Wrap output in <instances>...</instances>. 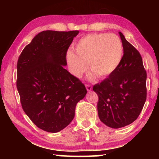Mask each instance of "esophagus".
<instances>
[{
    "instance_id": "obj_1",
    "label": "esophagus",
    "mask_w": 159,
    "mask_h": 159,
    "mask_svg": "<svg viewBox=\"0 0 159 159\" xmlns=\"http://www.w3.org/2000/svg\"><path fill=\"white\" fill-rule=\"evenodd\" d=\"M85 87H86V89H87L88 91H91V90H92V89H93V87L90 85L86 84L85 85Z\"/></svg>"
}]
</instances>
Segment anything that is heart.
Instances as JSON below:
<instances>
[{
    "instance_id": "1",
    "label": "heart",
    "mask_w": 159,
    "mask_h": 159,
    "mask_svg": "<svg viewBox=\"0 0 159 159\" xmlns=\"http://www.w3.org/2000/svg\"><path fill=\"white\" fill-rule=\"evenodd\" d=\"M75 53L69 50L66 60L72 74L77 78L87 69L90 77L105 79L114 73L123 58V45L114 34H93L81 38L74 47Z\"/></svg>"
}]
</instances>
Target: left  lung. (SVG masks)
Wrapping results in <instances>:
<instances>
[{"mask_svg":"<svg viewBox=\"0 0 159 159\" xmlns=\"http://www.w3.org/2000/svg\"><path fill=\"white\" fill-rule=\"evenodd\" d=\"M123 55L117 69L100 83L93 86L98 95V116L112 128H119L134 121L147 99V72L140 54L121 32Z\"/></svg>","mask_w":159,"mask_h":159,"instance_id":"8db88e82","label":"left lung"}]
</instances>
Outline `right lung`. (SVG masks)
<instances>
[{
  "mask_svg": "<svg viewBox=\"0 0 159 159\" xmlns=\"http://www.w3.org/2000/svg\"><path fill=\"white\" fill-rule=\"evenodd\" d=\"M79 31H43L24 48L17 61V88L21 104L35 125L48 133L66 128L87 90L71 74L66 55Z\"/></svg>",
  "mask_w": 159,
  "mask_h": 159,
  "instance_id": "obj_1",
  "label": "right lung"
}]
</instances>
